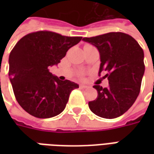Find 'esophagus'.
<instances>
[{
  "label": "esophagus",
  "instance_id": "esophagus-1",
  "mask_svg": "<svg viewBox=\"0 0 154 154\" xmlns=\"http://www.w3.org/2000/svg\"><path fill=\"white\" fill-rule=\"evenodd\" d=\"M87 86L86 85H83V84H80V88H87Z\"/></svg>",
  "mask_w": 154,
  "mask_h": 154
}]
</instances>
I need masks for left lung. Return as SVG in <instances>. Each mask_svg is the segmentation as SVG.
Returning <instances> with one entry per match:
<instances>
[{"label":"left lung","mask_w":154,"mask_h":154,"mask_svg":"<svg viewBox=\"0 0 154 154\" xmlns=\"http://www.w3.org/2000/svg\"><path fill=\"white\" fill-rule=\"evenodd\" d=\"M99 50V75L106 72L109 87L94 86L97 98L89 101V108L95 115L114 119L129 110L139 96L144 73L143 51L132 36L122 32H110L95 37L82 38Z\"/></svg>","instance_id":"obj_1"}]
</instances>
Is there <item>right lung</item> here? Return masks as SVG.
<instances>
[{
  "instance_id": "right-lung-1",
  "label": "right lung",
  "mask_w": 154,
  "mask_h": 154,
  "mask_svg": "<svg viewBox=\"0 0 154 154\" xmlns=\"http://www.w3.org/2000/svg\"><path fill=\"white\" fill-rule=\"evenodd\" d=\"M82 37L63 36L47 30L21 38L9 57V77L20 106L29 115L46 119L63 112L71 91L79 86L61 81L48 67L57 65Z\"/></svg>"
}]
</instances>
